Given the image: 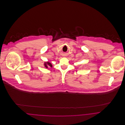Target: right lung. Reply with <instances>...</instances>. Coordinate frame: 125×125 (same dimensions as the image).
I'll use <instances>...</instances> for the list:
<instances>
[{
    "label": "right lung",
    "instance_id": "right-lung-1",
    "mask_svg": "<svg viewBox=\"0 0 125 125\" xmlns=\"http://www.w3.org/2000/svg\"><path fill=\"white\" fill-rule=\"evenodd\" d=\"M44 66H45V67H46V68H48L49 66V67H52V64L50 62H45V63H44Z\"/></svg>",
    "mask_w": 125,
    "mask_h": 125
}]
</instances>
